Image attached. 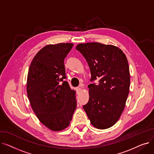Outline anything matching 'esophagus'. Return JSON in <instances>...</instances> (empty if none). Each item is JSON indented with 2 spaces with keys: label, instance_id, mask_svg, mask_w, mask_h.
I'll use <instances>...</instances> for the list:
<instances>
[{
  "label": "esophagus",
  "instance_id": "obj_1",
  "mask_svg": "<svg viewBox=\"0 0 154 154\" xmlns=\"http://www.w3.org/2000/svg\"><path fill=\"white\" fill-rule=\"evenodd\" d=\"M76 91H77V94L80 93V91H81V88H80V87H77L76 88Z\"/></svg>",
  "mask_w": 154,
  "mask_h": 154
}]
</instances>
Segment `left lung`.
Returning <instances> with one entry per match:
<instances>
[{"mask_svg": "<svg viewBox=\"0 0 154 154\" xmlns=\"http://www.w3.org/2000/svg\"><path fill=\"white\" fill-rule=\"evenodd\" d=\"M76 50L82 54L91 72L88 85L89 100L83 106L91 124L106 129L116 124L122 115L130 88V71L126 56L118 47L99 42L79 44Z\"/></svg>", "mask_w": 154, "mask_h": 154, "instance_id": "left-lung-1", "label": "left lung"}]
</instances>
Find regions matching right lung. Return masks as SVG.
I'll use <instances>...</instances> for the list:
<instances>
[{
	"mask_svg": "<svg viewBox=\"0 0 154 154\" xmlns=\"http://www.w3.org/2000/svg\"><path fill=\"white\" fill-rule=\"evenodd\" d=\"M73 45H45L34 56L28 71L27 93L31 107L40 122L52 131L66 128L77 107L76 92L63 80L64 59Z\"/></svg>",
	"mask_w": 154,
	"mask_h": 154,
	"instance_id": "add662e5",
	"label": "right lung"
}]
</instances>
